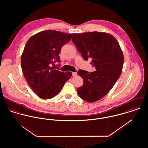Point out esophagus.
I'll return each instance as SVG.
<instances>
[{"instance_id":"obj_1","label":"esophagus","mask_w":148,"mask_h":148,"mask_svg":"<svg viewBox=\"0 0 148 148\" xmlns=\"http://www.w3.org/2000/svg\"><path fill=\"white\" fill-rule=\"evenodd\" d=\"M72 74L73 76H76L77 75V73L76 72H72Z\"/></svg>"}]
</instances>
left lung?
<instances>
[{
    "label": "left lung",
    "mask_w": 148,
    "mask_h": 148,
    "mask_svg": "<svg viewBox=\"0 0 148 148\" xmlns=\"http://www.w3.org/2000/svg\"><path fill=\"white\" fill-rule=\"evenodd\" d=\"M72 42L85 60L92 59L96 71L79 69L77 74L84 81L77 89L81 99L89 103L100 100L119 79L124 63L123 51L117 40L105 32L73 34Z\"/></svg>",
    "instance_id": "1"
}]
</instances>
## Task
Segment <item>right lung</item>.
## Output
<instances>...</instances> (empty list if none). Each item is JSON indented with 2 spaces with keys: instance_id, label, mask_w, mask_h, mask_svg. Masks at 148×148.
<instances>
[{
  "instance_id": "1",
  "label": "right lung",
  "mask_w": 148,
  "mask_h": 148,
  "mask_svg": "<svg viewBox=\"0 0 148 148\" xmlns=\"http://www.w3.org/2000/svg\"><path fill=\"white\" fill-rule=\"evenodd\" d=\"M72 36V34L46 30L31 36L25 45L21 57L22 71L31 88L42 99L57 95L72 76L71 72H62L51 66L60 62L61 49Z\"/></svg>"
}]
</instances>
